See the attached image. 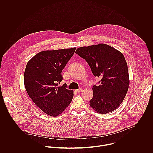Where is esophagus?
Listing matches in <instances>:
<instances>
[{
	"label": "esophagus",
	"instance_id": "esophagus-1",
	"mask_svg": "<svg viewBox=\"0 0 153 153\" xmlns=\"http://www.w3.org/2000/svg\"><path fill=\"white\" fill-rule=\"evenodd\" d=\"M82 91V88H80V89H75V91H76V92H78V93L81 92Z\"/></svg>",
	"mask_w": 153,
	"mask_h": 153
}]
</instances>
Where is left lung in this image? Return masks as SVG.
I'll use <instances>...</instances> for the list:
<instances>
[{"mask_svg": "<svg viewBox=\"0 0 153 153\" xmlns=\"http://www.w3.org/2000/svg\"><path fill=\"white\" fill-rule=\"evenodd\" d=\"M75 53L84 58L95 76H101L100 85L92 87L90 107L99 114L117 109L123 101L129 87L127 64L123 54L105 44L78 48Z\"/></svg>", "mask_w": 153, "mask_h": 153, "instance_id": "obj_1", "label": "left lung"}]
</instances>
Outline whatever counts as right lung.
Segmentation results:
<instances>
[{
  "instance_id": "1",
  "label": "right lung",
  "mask_w": 153,
  "mask_h": 153,
  "mask_svg": "<svg viewBox=\"0 0 153 153\" xmlns=\"http://www.w3.org/2000/svg\"><path fill=\"white\" fill-rule=\"evenodd\" d=\"M76 48L38 53L25 68L24 84L30 99L45 113L52 117L61 114L70 104L72 90L57 87L61 82L62 69L74 55Z\"/></svg>"
}]
</instances>
